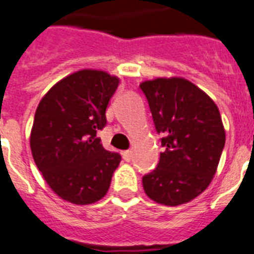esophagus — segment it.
<instances>
[{
  "instance_id": "34e87169",
  "label": "esophagus",
  "mask_w": 254,
  "mask_h": 254,
  "mask_svg": "<svg viewBox=\"0 0 254 254\" xmlns=\"http://www.w3.org/2000/svg\"><path fill=\"white\" fill-rule=\"evenodd\" d=\"M123 159H125L126 161H131V159H132V151L123 152Z\"/></svg>"
}]
</instances>
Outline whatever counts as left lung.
I'll return each mask as SVG.
<instances>
[{
    "instance_id": "left-lung-1",
    "label": "left lung",
    "mask_w": 254,
    "mask_h": 254,
    "mask_svg": "<svg viewBox=\"0 0 254 254\" xmlns=\"http://www.w3.org/2000/svg\"><path fill=\"white\" fill-rule=\"evenodd\" d=\"M140 88L165 148L157 168L143 177L144 191L156 203H188L208 188L218 169L226 143L218 106L182 77H159Z\"/></svg>"
}]
</instances>
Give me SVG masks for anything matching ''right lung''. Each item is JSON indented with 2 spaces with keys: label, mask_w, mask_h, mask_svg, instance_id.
<instances>
[{
  "label": "right lung",
  "mask_w": 254,
  "mask_h": 254,
  "mask_svg": "<svg viewBox=\"0 0 254 254\" xmlns=\"http://www.w3.org/2000/svg\"><path fill=\"white\" fill-rule=\"evenodd\" d=\"M119 78L105 70L81 69L56 82L36 107L30 147L52 191L73 204L102 199L122 157L106 151L98 129Z\"/></svg>",
  "instance_id": "obj_1"
}]
</instances>
